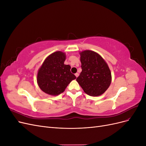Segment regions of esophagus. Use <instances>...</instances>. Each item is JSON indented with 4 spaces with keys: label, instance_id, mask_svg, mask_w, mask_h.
<instances>
[{
    "label": "esophagus",
    "instance_id": "obj_1",
    "mask_svg": "<svg viewBox=\"0 0 146 146\" xmlns=\"http://www.w3.org/2000/svg\"><path fill=\"white\" fill-rule=\"evenodd\" d=\"M78 73H76V74H75V76H76V77H78Z\"/></svg>",
    "mask_w": 146,
    "mask_h": 146
}]
</instances>
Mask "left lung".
I'll return each instance as SVG.
<instances>
[{"instance_id": "1", "label": "left lung", "mask_w": 146, "mask_h": 146, "mask_svg": "<svg viewBox=\"0 0 146 146\" xmlns=\"http://www.w3.org/2000/svg\"><path fill=\"white\" fill-rule=\"evenodd\" d=\"M80 55L82 71L77 82L88 95L96 97L104 94L111 82V74L107 63L94 51L84 50Z\"/></svg>"}]
</instances>
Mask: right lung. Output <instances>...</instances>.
Instances as JSON below:
<instances>
[{
	"label": "right lung",
	"mask_w": 146,
	"mask_h": 146,
	"mask_svg": "<svg viewBox=\"0 0 146 146\" xmlns=\"http://www.w3.org/2000/svg\"><path fill=\"white\" fill-rule=\"evenodd\" d=\"M65 53L57 51L45 59L39 69L37 83L40 89L51 96L62 93L72 80L76 78L70 72V66L64 64Z\"/></svg>",
	"instance_id": "1"
}]
</instances>
